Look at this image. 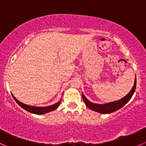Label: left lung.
<instances>
[{"mask_svg": "<svg viewBox=\"0 0 146 146\" xmlns=\"http://www.w3.org/2000/svg\"><path fill=\"white\" fill-rule=\"evenodd\" d=\"M136 78H135L134 85H133V88L131 90L130 92L124 97V98H121V100L117 101L111 102L106 103V104H95V103L89 101L83 93H82V97L83 101L85 102V104L88 108L90 110H94L95 111L101 113V114H110V113L114 112V111H117L119 109L122 108L126 103L128 102L131 100V98L133 96V93H134L135 90H136Z\"/></svg>", "mask_w": 146, "mask_h": 146, "instance_id": "obj_1", "label": "left lung"}]
</instances>
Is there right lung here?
<instances>
[{
	"label": "right lung",
	"mask_w": 146,
	"mask_h": 146,
	"mask_svg": "<svg viewBox=\"0 0 146 146\" xmlns=\"http://www.w3.org/2000/svg\"><path fill=\"white\" fill-rule=\"evenodd\" d=\"M12 96L14 98L15 101L22 108H23L24 110H25L26 111H29V112L33 113V114H46V113L49 112V111H54L56 109L58 108V106L61 104V100H60L57 103H56V104H52V105L51 106H48V107H34V106L27 105V104H24V103L20 102L18 100H17L15 98L14 95H13V94H12Z\"/></svg>",
	"instance_id": "1"
}]
</instances>
